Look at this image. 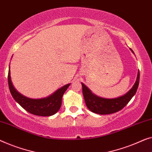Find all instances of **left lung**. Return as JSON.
Wrapping results in <instances>:
<instances>
[{"label":"left lung","mask_w":152,"mask_h":152,"mask_svg":"<svg viewBox=\"0 0 152 152\" xmlns=\"http://www.w3.org/2000/svg\"><path fill=\"white\" fill-rule=\"evenodd\" d=\"M129 49L134 54L132 50ZM139 79L140 73L138 71L136 80L132 88L124 95L114 99H106L96 96V94L92 93L86 86L81 83L86 105L90 110L96 114H109L116 113L124 108L131 100V99L134 96L139 84Z\"/></svg>","instance_id":"1"}]
</instances>
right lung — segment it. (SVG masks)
I'll return each instance as SVG.
<instances>
[{
    "mask_svg": "<svg viewBox=\"0 0 152 152\" xmlns=\"http://www.w3.org/2000/svg\"><path fill=\"white\" fill-rule=\"evenodd\" d=\"M8 83L11 94L14 100L25 110L34 115L49 116L57 113L61 105V99L71 83L64 86L50 95L45 98L31 99L23 95L16 91L11 80L10 66L9 67Z\"/></svg>",
    "mask_w": 152,
    "mask_h": 152,
    "instance_id": "add662e5",
    "label": "right lung"
}]
</instances>
